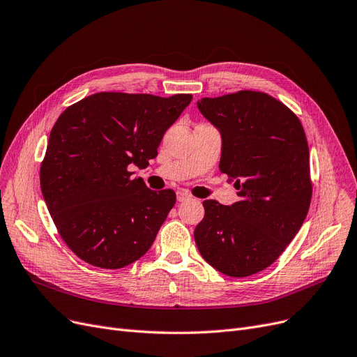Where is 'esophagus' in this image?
<instances>
[{
	"mask_svg": "<svg viewBox=\"0 0 357 357\" xmlns=\"http://www.w3.org/2000/svg\"><path fill=\"white\" fill-rule=\"evenodd\" d=\"M189 199H190V195H189L188 192H184V190H178V192H177V201H178V202L189 201Z\"/></svg>",
	"mask_w": 357,
	"mask_h": 357,
	"instance_id": "obj_1",
	"label": "esophagus"
}]
</instances>
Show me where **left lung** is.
Returning a JSON list of instances; mask_svg holds the SVG:
<instances>
[{
	"label": "left lung",
	"instance_id": "left-lung-1",
	"mask_svg": "<svg viewBox=\"0 0 357 357\" xmlns=\"http://www.w3.org/2000/svg\"><path fill=\"white\" fill-rule=\"evenodd\" d=\"M221 135V173L240 201H205L195 228L202 258L228 277L268 268L289 246L307 215L312 183L301 120L275 98L240 91L197 101Z\"/></svg>",
	"mask_w": 357,
	"mask_h": 357
}]
</instances>
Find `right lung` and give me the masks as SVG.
<instances>
[{
	"label": "right lung",
	"mask_w": 357,
	"mask_h": 357,
	"mask_svg": "<svg viewBox=\"0 0 357 357\" xmlns=\"http://www.w3.org/2000/svg\"><path fill=\"white\" fill-rule=\"evenodd\" d=\"M190 101L188 93L99 92L56 120L40 165V190L56 230L80 259L119 269L149 250L176 193L148 189L130 167H148Z\"/></svg>",
	"instance_id": "obj_1"
}]
</instances>
